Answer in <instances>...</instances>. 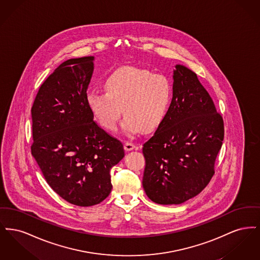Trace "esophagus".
<instances>
[{
    "instance_id": "esophagus-1",
    "label": "esophagus",
    "mask_w": 260,
    "mask_h": 260,
    "mask_svg": "<svg viewBox=\"0 0 260 260\" xmlns=\"http://www.w3.org/2000/svg\"><path fill=\"white\" fill-rule=\"evenodd\" d=\"M124 148L125 151H132V150H134V149L136 148V145H135L133 142L125 141L124 144Z\"/></svg>"
}]
</instances>
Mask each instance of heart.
<instances>
[{
	"mask_svg": "<svg viewBox=\"0 0 260 260\" xmlns=\"http://www.w3.org/2000/svg\"><path fill=\"white\" fill-rule=\"evenodd\" d=\"M104 88L106 92H87L89 110L99 124L108 131L116 128L123 111V129L128 136L141 129L144 133L155 131L164 121L173 95L171 82L166 76L129 66L108 75Z\"/></svg>",
	"mask_w": 260,
	"mask_h": 260,
	"instance_id": "1",
	"label": "heart"
}]
</instances>
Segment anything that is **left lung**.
<instances>
[{"label":"left lung","mask_w":260,"mask_h":260,"mask_svg":"<svg viewBox=\"0 0 260 260\" xmlns=\"http://www.w3.org/2000/svg\"><path fill=\"white\" fill-rule=\"evenodd\" d=\"M224 123L196 73L173 70V99L154 136L143 144L142 185L160 205H179L197 196L214 174Z\"/></svg>","instance_id":"8db88e82"}]
</instances>
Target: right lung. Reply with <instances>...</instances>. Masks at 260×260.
<instances>
[{
  "mask_svg": "<svg viewBox=\"0 0 260 260\" xmlns=\"http://www.w3.org/2000/svg\"><path fill=\"white\" fill-rule=\"evenodd\" d=\"M93 59L61 63L39 88L31 109V153L51 189L79 207L108 197L110 170L124 156L122 142L93 121L87 106Z\"/></svg>",
  "mask_w": 260,
  "mask_h": 260,
  "instance_id": "right-lung-1",
  "label": "right lung"
}]
</instances>
